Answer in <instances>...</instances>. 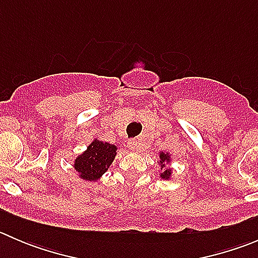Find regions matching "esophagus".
Wrapping results in <instances>:
<instances>
[{
	"instance_id": "1",
	"label": "esophagus",
	"mask_w": 258,
	"mask_h": 258,
	"mask_svg": "<svg viewBox=\"0 0 258 258\" xmlns=\"http://www.w3.org/2000/svg\"><path fill=\"white\" fill-rule=\"evenodd\" d=\"M128 148L131 151H135V152H139V151L141 150V147H140L139 140H130V141H128Z\"/></svg>"
}]
</instances>
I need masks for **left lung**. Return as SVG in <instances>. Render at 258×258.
Returning <instances> with one entry per match:
<instances>
[{
    "label": "left lung",
    "instance_id": "left-lung-1",
    "mask_svg": "<svg viewBox=\"0 0 258 258\" xmlns=\"http://www.w3.org/2000/svg\"><path fill=\"white\" fill-rule=\"evenodd\" d=\"M158 156H160V160H158L157 162H158V165H160V170H161V172L158 173V175H160V177L162 179L168 181V179L172 178V172H173L172 168L166 167V165H167V163L172 162L171 153L166 152V151H161V152H158Z\"/></svg>",
    "mask_w": 258,
    "mask_h": 258
}]
</instances>
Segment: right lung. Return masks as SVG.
<instances>
[{
    "label": "right lung",
    "mask_w": 258,
    "mask_h": 258,
    "mask_svg": "<svg viewBox=\"0 0 258 258\" xmlns=\"http://www.w3.org/2000/svg\"><path fill=\"white\" fill-rule=\"evenodd\" d=\"M116 155L117 146L93 139L87 148L75 158L74 168L79 173V178L96 182L107 172Z\"/></svg>",
    "instance_id": "add662e5"
}]
</instances>
